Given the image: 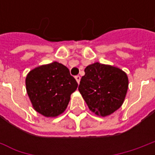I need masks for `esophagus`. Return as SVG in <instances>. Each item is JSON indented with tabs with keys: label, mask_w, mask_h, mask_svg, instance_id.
Here are the masks:
<instances>
[{
	"label": "esophagus",
	"mask_w": 155,
	"mask_h": 155,
	"mask_svg": "<svg viewBox=\"0 0 155 155\" xmlns=\"http://www.w3.org/2000/svg\"><path fill=\"white\" fill-rule=\"evenodd\" d=\"M75 80H76V81L78 82V84H79L80 81H81V76H80V75H76V76H75Z\"/></svg>",
	"instance_id": "34e87169"
}]
</instances>
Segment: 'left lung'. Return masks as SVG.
<instances>
[{
	"label": "left lung",
	"instance_id": "left-lung-1",
	"mask_svg": "<svg viewBox=\"0 0 155 155\" xmlns=\"http://www.w3.org/2000/svg\"><path fill=\"white\" fill-rule=\"evenodd\" d=\"M84 73L78 89L89 109L103 117L114 113L126 95L127 74L119 68L98 62L88 65Z\"/></svg>",
	"mask_w": 155,
	"mask_h": 155
}]
</instances>
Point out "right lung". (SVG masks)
Returning <instances> with one entry per match:
<instances>
[{
    "instance_id": "right-lung-1",
    "label": "right lung",
    "mask_w": 155,
    "mask_h": 155,
    "mask_svg": "<svg viewBox=\"0 0 155 155\" xmlns=\"http://www.w3.org/2000/svg\"><path fill=\"white\" fill-rule=\"evenodd\" d=\"M25 85L35 110L45 117H55L65 110L78 84L66 66L54 61L30 71Z\"/></svg>"
}]
</instances>
